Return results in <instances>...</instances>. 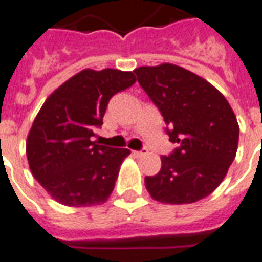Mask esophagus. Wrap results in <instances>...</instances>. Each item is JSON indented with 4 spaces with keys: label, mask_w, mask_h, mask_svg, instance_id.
<instances>
[{
    "label": "esophagus",
    "mask_w": 262,
    "mask_h": 262,
    "mask_svg": "<svg viewBox=\"0 0 262 262\" xmlns=\"http://www.w3.org/2000/svg\"><path fill=\"white\" fill-rule=\"evenodd\" d=\"M133 154H134L135 157H144V155L148 154V149H146V148H142L140 151H133Z\"/></svg>",
    "instance_id": "34e87169"
}]
</instances>
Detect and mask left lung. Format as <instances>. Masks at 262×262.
<instances>
[{"label":"left lung","mask_w":262,"mask_h":262,"mask_svg":"<svg viewBox=\"0 0 262 262\" xmlns=\"http://www.w3.org/2000/svg\"><path fill=\"white\" fill-rule=\"evenodd\" d=\"M138 83L166 122L169 141L178 144L161 157L157 175L146 176V189L162 203L187 205L216 189L238 145L240 128L222 93L186 69L164 63L135 69Z\"/></svg>","instance_id":"left-lung-1"}]
</instances>
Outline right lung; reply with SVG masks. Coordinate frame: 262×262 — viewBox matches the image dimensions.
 I'll return each instance as SVG.
<instances>
[{"label":"right lung","mask_w":262,"mask_h":262,"mask_svg":"<svg viewBox=\"0 0 262 262\" xmlns=\"http://www.w3.org/2000/svg\"><path fill=\"white\" fill-rule=\"evenodd\" d=\"M133 72L81 70L52 93L27 140L33 178L53 199L80 207L104 203L114 189L127 148L93 142L110 98L135 83Z\"/></svg>","instance_id":"right-lung-1"}]
</instances>
